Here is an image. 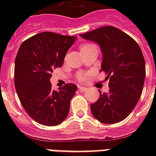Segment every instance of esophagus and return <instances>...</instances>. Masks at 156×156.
Returning <instances> with one entry per match:
<instances>
[{"label":"esophagus","mask_w":156,"mask_h":156,"mask_svg":"<svg viewBox=\"0 0 156 156\" xmlns=\"http://www.w3.org/2000/svg\"><path fill=\"white\" fill-rule=\"evenodd\" d=\"M78 89H79V91H81V92H86L87 90H88V88H86V87H83V86H81V85H78Z\"/></svg>","instance_id":"1"}]
</instances>
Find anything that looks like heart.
<instances>
[{"label":"heart","instance_id":"b5f03b06","mask_svg":"<svg viewBox=\"0 0 156 156\" xmlns=\"http://www.w3.org/2000/svg\"><path fill=\"white\" fill-rule=\"evenodd\" d=\"M93 46H95V45L92 44V43H83V44H82L81 46L79 47V49H80L81 53L83 51H85V50H87V49H88V48H90L91 47H93ZM83 78H84V75L83 74H79L78 76V78L79 79V80H83Z\"/></svg>","mask_w":156,"mask_h":156}]
</instances>
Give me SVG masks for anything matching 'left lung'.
Returning <instances> with one entry per match:
<instances>
[{"label": "left lung", "instance_id": "left-lung-1", "mask_svg": "<svg viewBox=\"0 0 156 156\" xmlns=\"http://www.w3.org/2000/svg\"><path fill=\"white\" fill-rule=\"evenodd\" d=\"M101 48V71L109 79L108 94H101L90 105L94 117L104 124H116L129 116L137 105L144 87L145 62L140 46L115 27H102L80 34Z\"/></svg>", "mask_w": 156, "mask_h": 156}]
</instances>
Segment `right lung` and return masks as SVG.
I'll list each match as a JSON object with an SVG mask.
<instances>
[{"label": "right lung", "instance_id": "add662e5", "mask_svg": "<svg viewBox=\"0 0 156 156\" xmlns=\"http://www.w3.org/2000/svg\"><path fill=\"white\" fill-rule=\"evenodd\" d=\"M75 37L44 32L32 36L19 48L15 61V87L20 102L33 120L58 125L67 118L77 86L67 83L51 89L53 69L61 68Z\"/></svg>", "mask_w": 156, "mask_h": 156}]
</instances>
